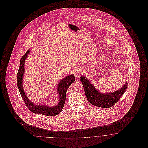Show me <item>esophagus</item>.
Returning a JSON list of instances; mask_svg holds the SVG:
<instances>
[{
    "mask_svg": "<svg viewBox=\"0 0 148 148\" xmlns=\"http://www.w3.org/2000/svg\"><path fill=\"white\" fill-rule=\"evenodd\" d=\"M81 74V71L79 69H76L74 71V75L76 77H78Z\"/></svg>",
    "mask_w": 148,
    "mask_h": 148,
    "instance_id": "esophagus-1",
    "label": "esophagus"
}]
</instances>
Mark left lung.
Returning <instances> with one entry per match:
<instances>
[{
  "label": "left lung",
  "mask_w": 148,
  "mask_h": 148,
  "mask_svg": "<svg viewBox=\"0 0 148 148\" xmlns=\"http://www.w3.org/2000/svg\"><path fill=\"white\" fill-rule=\"evenodd\" d=\"M80 80L84 87L88 101L92 105L100 108H109L113 106L125 92L127 87V83L126 82L119 90L114 92L103 94L97 90L94 85L85 76H80Z\"/></svg>",
  "instance_id": "obj_1"
}]
</instances>
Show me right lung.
Wrapping results in <instances>:
<instances>
[{
    "mask_svg": "<svg viewBox=\"0 0 148 148\" xmlns=\"http://www.w3.org/2000/svg\"><path fill=\"white\" fill-rule=\"evenodd\" d=\"M30 50H28L25 53L22 57L20 61L19 67L17 73V84L18 88L20 94L22 96L24 103L32 112L35 113H38L43 114L47 116H56L61 112L63 108L64 105L66 101V92L68 87L71 85L75 80V77L73 74L69 75L63 78L62 80L58 83V93L59 95V102L57 106L55 107L50 108L49 106L45 105H37L35 103H32V101L28 99L27 95L25 94V92L23 88V76L24 73V63L25 59L27 56V55L29 54Z\"/></svg>",
    "mask_w": 148,
    "mask_h": 148,
    "instance_id": "obj_1",
    "label": "right lung"
}]
</instances>
